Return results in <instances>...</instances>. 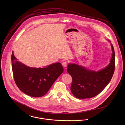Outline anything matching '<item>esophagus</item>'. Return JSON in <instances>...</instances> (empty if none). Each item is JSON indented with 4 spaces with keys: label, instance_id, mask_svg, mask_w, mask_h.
<instances>
[{
    "label": "esophagus",
    "instance_id": "1",
    "mask_svg": "<svg viewBox=\"0 0 125 125\" xmlns=\"http://www.w3.org/2000/svg\"><path fill=\"white\" fill-rule=\"evenodd\" d=\"M62 66H63V67H67V62H62Z\"/></svg>",
    "mask_w": 125,
    "mask_h": 125
}]
</instances>
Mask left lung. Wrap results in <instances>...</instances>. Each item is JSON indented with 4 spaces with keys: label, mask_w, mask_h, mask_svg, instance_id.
<instances>
[{
    "label": "left lung",
    "mask_w": 125,
    "mask_h": 125,
    "mask_svg": "<svg viewBox=\"0 0 125 125\" xmlns=\"http://www.w3.org/2000/svg\"><path fill=\"white\" fill-rule=\"evenodd\" d=\"M113 54L110 63L98 72L90 71L75 64H69L67 71L72 77L71 90L78 99L94 97L101 93L111 81L115 69V52L111 44Z\"/></svg>",
    "instance_id": "8db88e82"
}]
</instances>
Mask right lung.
<instances>
[{"instance_id":"obj_1","label":"right lung","mask_w":125,"mask_h":125,"mask_svg":"<svg viewBox=\"0 0 125 125\" xmlns=\"http://www.w3.org/2000/svg\"><path fill=\"white\" fill-rule=\"evenodd\" d=\"M11 62L14 79L18 88L34 97L45 95L63 71L60 62L40 68L28 67L17 61L13 52Z\"/></svg>"}]
</instances>
